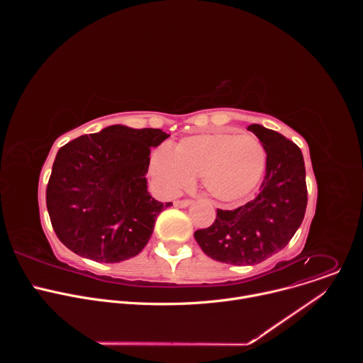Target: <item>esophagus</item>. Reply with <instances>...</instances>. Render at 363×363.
Masks as SVG:
<instances>
[{
	"mask_svg": "<svg viewBox=\"0 0 363 363\" xmlns=\"http://www.w3.org/2000/svg\"><path fill=\"white\" fill-rule=\"evenodd\" d=\"M192 203L191 199H177L174 201V205L178 206V208H186V206H189Z\"/></svg>",
	"mask_w": 363,
	"mask_h": 363,
	"instance_id": "obj_1",
	"label": "esophagus"
}]
</instances>
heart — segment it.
<instances>
[{
    "label": "heart",
    "mask_w": 363,
    "mask_h": 363,
    "mask_svg": "<svg viewBox=\"0 0 363 363\" xmlns=\"http://www.w3.org/2000/svg\"><path fill=\"white\" fill-rule=\"evenodd\" d=\"M266 168V150L251 135L199 133L181 139L174 152L160 147L150 155L149 172L160 191L175 195L194 178L211 196L233 202L248 195Z\"/></svg>",
    "instance_id": "heart-1"
}]
</instances>
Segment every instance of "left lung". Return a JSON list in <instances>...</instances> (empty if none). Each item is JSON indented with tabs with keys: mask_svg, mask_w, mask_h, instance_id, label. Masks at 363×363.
Returning a JSON list of instances; mask_svg holds the SVG:
<instances>
[{
	"mask_svg": "<svg viewBox=\"0 0 363 363\" xmlns=\"http://www.w3.org/2000/svg\"><path fill=\"white\" fill-rule=\"evenodd\" d=\"M247 129L260 139L267 155L260 192L235 210H217L211 227L194 233L206 255L234 266L258 264L283 250L300 227L307 205L300 147L262 125Z\"/></svg>",
	"mask_w": 363,
	"mask_h": 363,
	"instance_id": "8db88e82",
	"label": "left lung"
}]
</instances>
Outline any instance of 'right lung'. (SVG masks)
<instances>
[{"label":"right lung","instance_id":"add662e5","mask_svg":"<svg viewBox=\"0 0 363 363\" xmlns=\"http://www.w3.org/2000/svg\"><path fill=\"white\" fill-rule=\"evenodd\" d=\"M161 129L108 126L59 149L48 179L47 211L59 240L97 263H121L147 244L160 213L172 202L147 192L150 147Z\"/></svg>","mask_w":363,"mask_h":363}]
</instances>
